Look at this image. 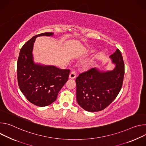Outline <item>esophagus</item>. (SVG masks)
<instances>
[{
	"mask_svg": "<svg viewBox=\"0 0 146 146\" xmlns=\"http://www.w3.org/2000/svg\"><path fill=\"white\" fill-rule=\"evenodd\" d=\"M76 72H75V71H73L70 73V74L69 75V78L70 79H75L76 78Z\"/></svg>",
	"mask_w": 146,
	"mask_h": 146,
	"instance_id": "esophagus-1",
	"label": "esophagus"
}]
</instances>
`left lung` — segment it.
Segmentation results:
<instances>
[{"instance_id": "obj_1", "label": "left lung", "mask_w": 146, "mask_h": 146, "mask_svg": "<svg viewBox=\"0 0 146 146\" xmlns=\"http://www.w3.org/2000/svg\"><path fill=\"white\" fill-rule=\"evenodd\" d=\"M115 68L101 71L93 68L80 74L76 79V100L83 109L89 112L104 110L117 98L125 74L124 62L119 49L110 56Z\"/></svg>"}]
</instances>
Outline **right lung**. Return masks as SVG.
<instances>
[{"instance_id":"add662e5","label":"right lung","mask_w":146,"mask_h":146,"mask_svg":"<svg viewBox=\"0 0 146 146\" xmlns=\"http://www.w3.org/2000/svg\"><path fill=\"white\" fill-rule=\"evenodd\" d=\"M45 32L35 35L21 48L17 64V79L20 90L31 103L39 107L51 104L68 79L70 70L45 66L34 61V43L38 36L53 35Z\"/></svg>"}]
</instances>
